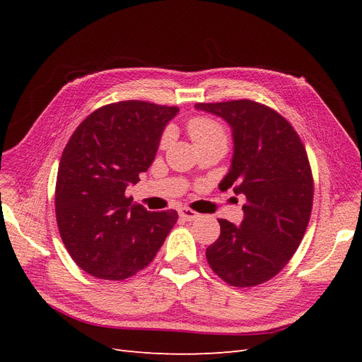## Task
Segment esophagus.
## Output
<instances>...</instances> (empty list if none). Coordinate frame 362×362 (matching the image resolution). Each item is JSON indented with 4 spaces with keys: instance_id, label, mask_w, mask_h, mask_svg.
Listing matches in <instances>:
<instances>
[{
    "instance_id": "1",
    "label": "esophagus",
    "mask_w": 362,
    "mask_h": 362,
    "mask_svg": "<svg viewBox=\"0 0 362 362\" xmlns=\"http://www.w3.org/2000/svg\"><path fill=\"white\" fill-rule=\"evenodd\" d=\"M180 216L184 218V221H187V222H193V221H196V218L201 217L199 213L193 211L192 208H187V206H182V208H181V210H180Z\"/></svg>"
}]
</instances>
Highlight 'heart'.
I'll list each match as a JSON object with an SVG mask.
<instances>
[{"label": "heart", "instance_id": "1", "mask_svg": "<svg viewBox=\"0 0 362 362\" xmlns=\"http://www.w3.org/2000/svg\"><path fill=\"white\" fill-rule=\"evenodd\" d=\"M187 133L194 144V146H204L210 144H225L226 145V133L225 128L217 122L216 119L208 116H194L187 122ZM170 140V131L166 129L161 134L160 144L164 146Z\"/></svg>", "mask_w": 362, "mask_h": 362}]
</instances>
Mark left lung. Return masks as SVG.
I'll return each mask as SVG.
<instances>
[{
	"label": "left lung",
	"mask_w": 362,
	"mask_h": 362,
	"mask_svg": "<svg viewBox=\"0 0 362 362\" xmlns=\"http://www.w3.org/2000/svg\"><path fill=\"white\" fill-rule=\"evenodd\" d=\"M233 128L234 156L221 190L246 196L240 226L217 218L221 235L206 247L216 275L233 287H255L276 276L308 226L314 181L299 134L273 108L250 100L198 103Z\"/></svg>",
	"instance_id": "8db88e82"
}]
</instances>
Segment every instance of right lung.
<instances>
[{
	"label": "right lung",
	"instance_id": "right-lung-1",
	"mask_svg": "<svg viewBox=\"0 0 362 362\" xmlns=\"http://www.w3.org/2000/svg\"><path fill=\"white\" fill-rule=\"evenodd\" d=\"M178 107L129 100L107 104L76 127L63 149L56 218L69 255L89 275L124 281L154 259L178 221L148 211L125 189L140 181Z\"/></svg>",
	"mask_w": 362,
	"mask_h": 362
}]
</instances>
